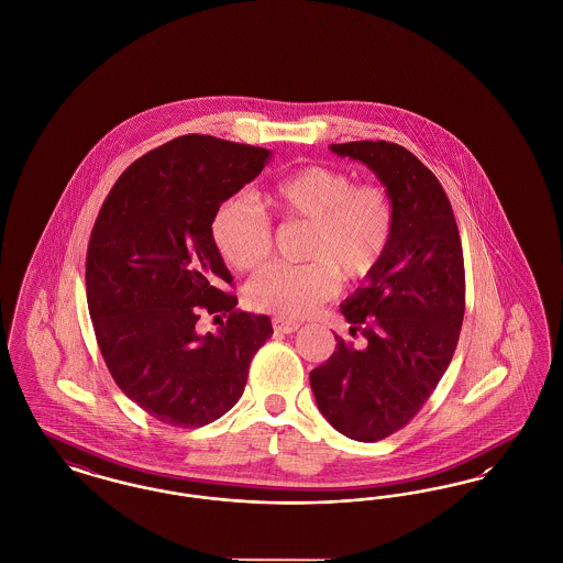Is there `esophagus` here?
Returning a JSON list of instances; mask_svg holds the SVG:
<instances>
[{
  "label": "esophagus",
  "instance_id": "obj_1",
  "mask_svg": "<svg viewBox=\"0 0 563 563\" xmlns=\"http://www.w3.org/2000/svg\"><path fill=\"white\" fill-rule=\"evenodd\" d=\"M272 327H274V331H278V333H294V331L299 329V322L287 321V319H274Z\"/></svg>",
  "mask_w": 563,
  "mask_h": 563
}]
</instances>
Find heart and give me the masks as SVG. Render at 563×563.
I'll return each mask as SVG.
<instances>
[{
    "mask_svg": "<svg viewBox=\"0 0 563 563\" xmlns=\"http://www.w3.org/2000/svg\"><path fill=\"white\" fill-rule=\"evenodd\" d=\"M276 213L310 221L301 266L272 264L244 287L249 308L299 319L331 299L340 278L365 280L382 264L395 232V205L382 186L358 184L349 173L310 164L264 191ZM211 239L230 268H257L272 251L268 217L246 196L223 200L211 219Z\"/></svg>",
    "mask_w": 563,
    "mask_h": 563,
    "instance_id": "obj_1",
    "label": "heart"
}]
</instances>
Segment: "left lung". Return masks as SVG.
Listing matches in <instances>:
<instances>
[{
  "label": "left lung",
  "instance_id": "8db88e82",
  "mask_svg": "<svg viewBox=\"0 0 563 563\" xmlns=\"http://www.w3.org/2000/svg\"><path fill=\"white\" fill-rule=\"evenodd\" d=\"M331 152L367 164L395 205L382 264L340 306L365 349L335 335V352L310 372L327 422L374 443L409 424L452 363L464 319V257L448 194L411 152L388 141L340 143Z\"/></svg>",
  "mask_w": 563,
  "mask_h": 563
}]
</instances>
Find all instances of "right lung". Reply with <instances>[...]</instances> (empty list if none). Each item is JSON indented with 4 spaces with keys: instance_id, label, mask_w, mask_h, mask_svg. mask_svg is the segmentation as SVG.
<instances>
[{
    "instance_id": "add662e5",
    "label": "right lung",
    "mask_w": 563,
    "mask_h": 563,
    "mask_svg": "<svg viewBox=\"0 0 563 563\" xmlns=\"http://www.w3.org/2000/svg\"><path fill=\"white\" fill-rule=\"evenodd\" d=\"M269 156L209 134L177 136L120 175L95 221L86 299L99 349L120 390L164 424L205 427L230 411L274 333L266 314L234 310V278L211 239L217 207ZM202 313L227 321L200 336Z\"/></svg>"
}]
</instances>
